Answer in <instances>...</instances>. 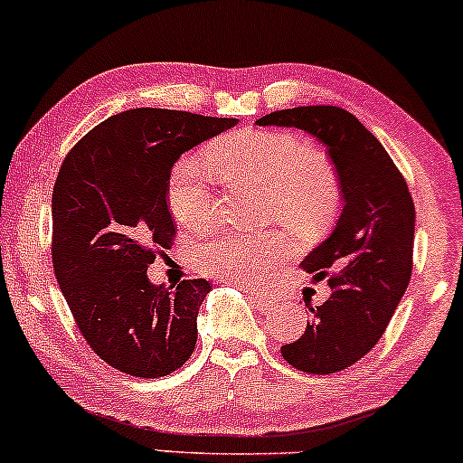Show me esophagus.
Instances as JSON below:
<instances>
[{"mask_svg":"<svg viewBox=\"0 0 463 463\" xmlns=\"http://www.w3.org/2000/svg\"><path fill=\"white\" fill-rule=\"evenodd\" d=\"M241 288H243L245 292H250L251 301H254L256 306H259L260 309H273V307H275V301H273L269 295H262V292H259V290H251L250 286H241Z\"/></svg>","mask_w":463,"mask_h":463,"instance_id":"obj_1","label":"esophagus"}]
</instances>
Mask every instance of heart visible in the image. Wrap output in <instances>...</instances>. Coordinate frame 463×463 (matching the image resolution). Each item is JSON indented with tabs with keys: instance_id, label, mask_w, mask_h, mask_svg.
<instances>
[{
	"instance_id": "heart-1",
	"label": "heart",
	"mask_w": 463,
	"mask_h": 463,
	"mask_svg": "<svg viewBox=\"0 0 463 463\" xmlns=\"http://www.w3.org/2000/svg\"><path fill=\"white\" fill-rule=\"evenodd\" d=\"M207 157L185 156L175 162L166 179V203L185 228H204L218 215L215 167L226 181H265L271 192L269 215L301 228L331 222L339 204V179L323 151L306 147L299 138L273 130L224 134ZM214 167L212 169L211 166ZM292 254L284 235H235L220 232L192 250L201 271L239 284H256Z\"/></svg>"
}]
</instances>
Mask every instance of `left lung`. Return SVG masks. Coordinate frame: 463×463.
<instances>
[{
	"instance_id": "obj_1",
	"label": "left lung",
	"mask_w": 463,
	"mask_h": 463,
	"mask_svg": "<svg viewBox=\"0 0 463 463\" xmlns=\"http://www.w3.org/2000/svg\"><path fill=\"white\" fill-rule=\"evenodd\" d=\"M256 124L312 134L335 166L342 215L301 262L333 292L323 306H307L306 333L282 346V356L307 373L348 370L376 346L411 282L414 203L406 179L380 140L344 109L275 110Z\"/></svg>"
}]
</instances>
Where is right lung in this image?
I'll return each instance as SVG.
<instances>
[{
    "mask_svg": "<svg viewBox=\"0 0 463 463\" xmlns=\"http://www.w3.org/2000/svg\"><path fill=\"white\" fill-rule=\"evenodd\" d=\"M237 126L231 117L132 109L70 149L52 188V269L93 353L137 378L179 370L196 346L207 279L149 282L175 222L166 179L181 154Z\"/></svg>",
    "mask_w": 463,
    "mask_h": 463,
    "instance_id": "obj_1",
    "label": "right lung"
}]
</instances>
